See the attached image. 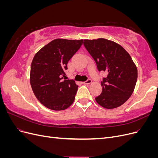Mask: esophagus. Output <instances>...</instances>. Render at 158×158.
<instances>
[{
    "label": "esophagus",
    "instance_id": "obj_1",
    "mask_svg": "<svg viewBox=\"0 0 158 158\" xmlns=\"http://www.w3.org/2000/svg\"><path fill=\"white\" fill-rule=\"evenodd\" d=\"M92 83V80L91 79H88L86 81H85V82H83L82 84H89Z\"/></svg>",
    "mask_w": 158,
    "mask_h": 158
}]
</instances>
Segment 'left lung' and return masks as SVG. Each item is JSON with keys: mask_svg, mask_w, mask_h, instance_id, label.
<instances>
[{"mask_svg": "<svg viewBox=\"0 0 158 158\" xmlns=\"http://www.w3.org/2000/svg\"><path fill=\"white\" fill-rule=\"evenodd\" d=\"M84 45L98 70L107 73L101 83L102 92L95 101L106 109L121 106L131 96L137 81V68L131 56L122 46L103 38L84 40Z\"/></svg>", "mask_w": 158, "mask_h": 158, "instance_id": "1", "label": "left lung"}]
</instances>
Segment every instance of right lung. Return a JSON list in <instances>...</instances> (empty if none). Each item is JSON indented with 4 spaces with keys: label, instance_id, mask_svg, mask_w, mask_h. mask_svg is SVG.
Returning a JSON list of instances; mask_svg holds the SVG:
<instances>
[{
    "label": "right lung",
    "instance_id": "right-lung-1",
    "mask_svg": "<svg viewBox=\"0 0 158 158\" xmlns=\"http://www.w3.org/2000/svg\"><path fill=\"white\" fill-rule=\"evenodd\" d=\"M83 40L56 39L41 48L33 57L30 84L33 93L46 107L55 111L67 109L74 101L78 85L66 80L65 70Z\"/></svg>",
    "mask_w": 158,
    "mask_h": 158
}]
</instances>
